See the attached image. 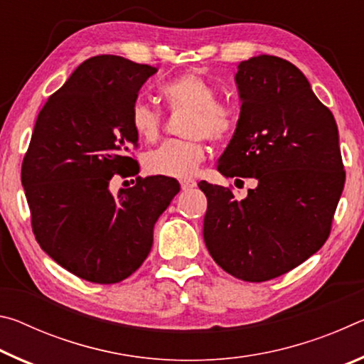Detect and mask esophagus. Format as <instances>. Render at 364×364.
<instances>
[{
	"instance_id": "esophagus-1",
	"label": "esophagus",
	"mask_w": 364,
	"mask_h": 364,
	"mask_svg": "<svg viewBox=\"0 0 364 364\" xmlns=\"http://www.w3.org/2000/svg\"><path fill=\"white\" fill-rule=\"evenodd\" d=\"M180 184H181L183 191H189V189H193V188L197 186V183L194 180H191V178H184V180L180 181Z\"/></svg>"
}]
</instances>
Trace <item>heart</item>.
I'll return each mask as SVG.
<instances>
[{"label":"heart","mask_w":364,"mask_h":364,"mask_svg":"<svg viewBox=\"0 0 364 364\" xmlns=\"http://www.w3.org/2000/svg\"><path fill=\"white\" fill-rule=\"evenodd\" d=\"M162 95L171 107L186 109L184 134L189 139L165 141L144 156V168L151 175L184 178L193 175L205 157V136L213 143H223L236 132V115L217 101V91L205 77L186 72L162 86ZM130 123L143 141H154L160 130V115L143 101L132 106Z\"/></svg>","instance_id":"b5f03b06"}]
</instances>
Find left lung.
<instances>
[{
  "label": "left lung",
  "mask_w": 364,
  "mask_h": 364,
  "mask_svg": "<svg viewBox=\"0 0 364 364\" xmlns=\"http://www.w3.org/2000/svg\"><path fill=\"white\" fill-rule=\"evenodd\" d=\"M241 114L217 170L255 178L236 199L200 181L207 196L204 241L226 273L262 282L287 273L323 247L345 183L337 123L306 77L286 59L237 65Z\"/></svg>",
  "instance_id": "8db88e82"
}]
</instances>
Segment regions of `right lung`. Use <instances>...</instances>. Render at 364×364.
<instances>
[{"instance_id": "obj_1", "label": "right lung", "mask_w": 364, "mask_h": 364, "mask_svg": "<svg viewBox=\"0 0 364 364\" xmlns=\"http://www.w3.org/2000/svg\"><path fill=\"white\" fill-rule=\"evenodd\" d=\"M156 67L120 56L80 64L36 119L22 162V186L40 247L85 281L114 284L149 255L154 225L180 183L168 176L136 178L110 193L114 175L134 176L130 157L138 134L132 106Z\"/></svg>"}]
</instances>
